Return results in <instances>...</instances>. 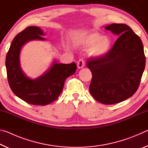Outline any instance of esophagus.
<instances>
[{
	"label": "esophagus",
	"instance_id": "1",
	"mask_svg": "<svg viewBox=\"0 0 148 148\" xmlns=\"http://www.w3.org/2000/svg\"><path fill=\"white\" fill-rule=\"evenodd\" d=\"M77 66L78 69H82L84 68L85 66V61L83 59H79L78 61L77 62Z\"/></svg>",
	"mask_w": 148,
	"mask_h": 148
}]
</instances>
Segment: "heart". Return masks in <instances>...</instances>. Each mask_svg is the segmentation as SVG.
I'll return each mask as SVG.
<instances>
[{"label": "heart", "mask_w": 148, "mask_h": 148, "mask_svg": "<svg viewBox=\"0 0 148 148\" xmlns=\"http://www.w3.org/2000/svg\"><path fill=\"white\" fill-rule=\"evenodd\" d=\"M76 43L84 47H89L88 53L92 57H101L109 51L111 41L106 36H101L98 32H83L76 40Z\"/></svg>", "instance_id": "heart-1"}]
</instances>
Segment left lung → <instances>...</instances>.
Wrapping results in <instances>:
<instances>
[{
    "label": "left lung",
    "mask_w": 148,
    "mask_h": 148,
    "mask_svg": "<svg viewBox=\"0 0 148 148\" xmlns=\"http://www.w3.org/2000/svg\"><path fill=\"white\" fill-rule=\"evenodd\" d=\"M105 29L119 36L104 56L87 61L92 73L89 91L96 101L113 104L129 99L137 91L146 57L141 39L128 25L114 23Z\"/></svg>",
    "instance_id": "8db88e82"
}]
</instances>
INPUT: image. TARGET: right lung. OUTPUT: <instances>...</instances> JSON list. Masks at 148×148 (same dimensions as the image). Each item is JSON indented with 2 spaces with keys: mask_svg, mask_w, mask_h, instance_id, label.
<instances>
[{
  "mask_svg": "<svg viewBox=\"0 0 148 148\" xmlns=\"http://www.w3.org/2000/svg\"><path fill=\"white\" fill-rule=\"evenodd\" d=\"M43 30L38 27H28L17 34L12 41L6 58V67L10 87L19 98L30 104L46 106L58 99L63 89L64 81L75 73L77 66L53 62L52 66L37 78L27 77L20 65L19 55L21 47L27 42L46 40Z\"/></svg>",
  "mask_w": 148,
  "mask_h": 148,
  "instance_id": "obj_1",
  "label": "right lung"
}]
</instances>
